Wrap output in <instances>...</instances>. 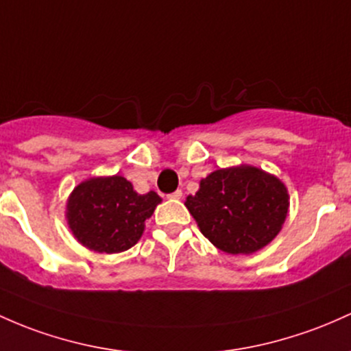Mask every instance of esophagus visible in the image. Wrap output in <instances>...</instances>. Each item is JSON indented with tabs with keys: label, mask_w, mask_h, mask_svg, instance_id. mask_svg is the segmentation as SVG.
I'll use <instances>...</instances> for the list:
<instances>
[{
	"label": "esophagus",
	"mask_w": 351,
	"mask_h": 351,
	"mask_svg": "<svg viewBox=\"0 0 351 351\" xmlns=\"http://www.w3.org/2000/svg\"><path fill=\"white\" fill-rule=\"evenodd\" d=\"M183 196V191L182 190H176V191H173V193H169L168 195V198H171V199H180Z\"/></svg>",
	"instance_id": "obj_1"
}]
</instances>
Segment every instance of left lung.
I'll list each match as a JSON object with an SVG mask.
<instances>
[{
  "label": "left lung",
  "mask_w": 351,
  "mask_h": 351,
  "mask_svg": "<svg viewBox=\"0 0 351 351\" xmlns=\"http://www.w3.org/2000/svg\"><path fill=\"white\" fill-rule=\"evenodd\" d=\"M186 205L199 230L225 253H253L282 230L288 193L275 176L253 167L217 169Z\"/></svg>",
  "instance_id": "8db88e82"
}]
</instances>
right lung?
I'll return each mask as SVG.
<instances>
[{"mask_svg": "<svg viewBox=\"0 0 351 351\" xmlns=\"http://www.w3.org/2000/svg\"><path fill=\"white\" fill-rule=\"evenodd\" d=\"M161 198L155 191L138 195L123 176L88 180L75 188L68 199V223L86 248L99 253H119L138 243L145 219Z\"/></svg>", "mask_w": 351, "mask_h": 351, "instance_id": "1", "label": "right lung"}]
</instances>
